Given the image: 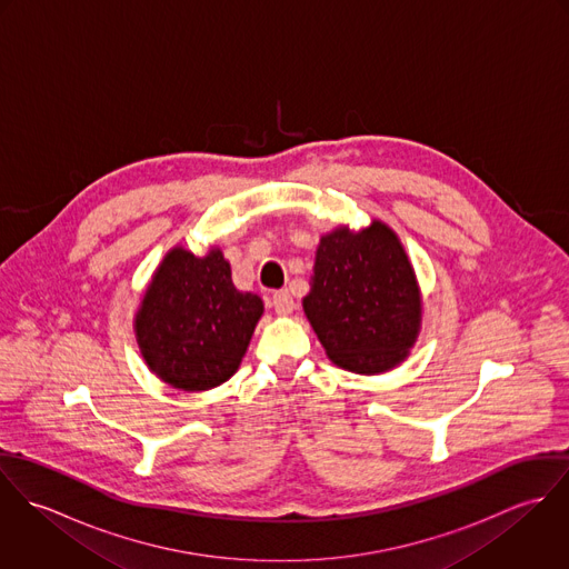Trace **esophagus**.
Returning a JSON list of instances; mask_svg holds the SVG:
<instances>
[{
  "label": "esophagus",
  "instance_id": "1",
  "mask_svg": "<svg viewBox=\"0 0 569 569\" xmlns=\"http://www.w3.org/2000/svg\"><path fill=\"white\" fill-rule=\"evenodd\" d=\"M271 305H273V309H276L278 316H289V313L296 309V302H293V298H291V293H289L287 289L276 291V293L271 296Z\"/></svg>",
  "mask_w": 569,
  "mask_h": 569
}]
</instances>
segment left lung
<instances>
[{
    "instance_id": "1",
    "label": "left lung",
    "mask_w": 569,
    "mask_h": 569,
    "mask_svg": "<svg viewBox=\"0 0 569 569\" xmlns=\"http://www.w3.org/2000/svg\"><path fill=\"white\" fill-rule=\"evenodd\" d=\"M302 307L328 359L359 375L399 366L422 316L406 249L381 221L322 237Z\"/></svg>"
}]
</instances>
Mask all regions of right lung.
<instances>
[{"label":"right lung","instance_id":"add662e5","mask_svg":"<svg viewBox=\"0 0 569 569\" xmlns=\"http://www.w3.org/2000/svg\"><path fill=\"white\" fill-rule=\"evenodd\" d=\"M262 300L232 282L221 249L203 258L174 247L163 256L136 316L147 366L172 388L201 392L241 366Z\"/></svg>","mask_w":569,"mask_h":569}]
</instances>
